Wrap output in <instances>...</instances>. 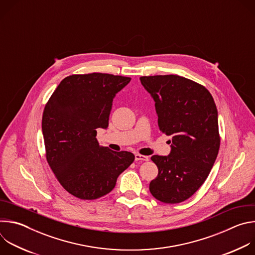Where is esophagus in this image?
I'll return each mask as SVG.
<instances>
[{"label": "esophagus", "mask_w": 255, "mask_h": 255, "mask_svg": "<svg viewBox=\"0 0 255 255\" xmlns=\"http://www.w3.org/2000/svg\"><path fill=\"white\" fill-rule=\"evenodd\" d=\"M149 159L148 156L145 155H141V154H135V160H142V161H147Z\"/></svg>", "instance_id": "1"}]
</instances>
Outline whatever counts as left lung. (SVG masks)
I'll list each match as a JSON object with an SVG mask.
<instances>
[{"mask_svg": "<svg viewBox=\"0 0 255 255\" xmlns=\"http://www.w3.org/2000/svg\"><path fill=\"white\" fill-rule=\"evenodd\" d=\"M140 82L155 102L159 130L172 137L167 156H151L158 174L150 193L165 204L184 202L204 184L219 152L216 104L204 86L183 77H141Z\"/></svg>", "mask_w": 255, "mask_h": 255, "instance_id": "1", "label": "left lung"}]
</instances>
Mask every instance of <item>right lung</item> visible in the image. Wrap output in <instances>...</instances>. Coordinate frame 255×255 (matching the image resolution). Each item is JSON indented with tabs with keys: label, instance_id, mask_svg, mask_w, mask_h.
Returning a JSON list of instances; mask_svg holds the SVG:
<instances>
[{
	"label": "right lung",
	"instance_id": "add662e5",
	"mask_svg": "<svg viewBox=\"0 0 255 255\" xmlns=\"http://www.w3.org/2000/svg\"><path fill=\"white\" fill-rule=\"evenodd\" d=\"M130 78L101 72L63 79L45 105L42 133L46 159L60 185L82 200L110 193L134 161L128 151L102 147L97 129L109 125L113 99Z\"/></svg>",
	"mask_w": 255,
	"mask_h": 255
}]
</instances>
